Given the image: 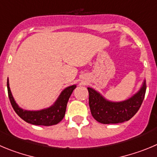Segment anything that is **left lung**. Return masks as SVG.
Here are the masks:
<instances>
[{"mask_svg": "<svg viewBox=\"0 0 157 157\" xmlns=\"http://www.w3.org/2000/svg\"><path fill=\"white\" fill-rule=\"evenodd\" d=\"M87 90L89 106L94 119L104 124H119L129 121L138 112L145 98L146 84L144 80L136 94L122 101H109L94 89L87 87Z\"/></svg>", "mask_w": 157, "mask_h": 157, "instance_id": "obj_1", "label": "left lung"}]
</instances>
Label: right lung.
Segmentation results:
<instances>
[{
	"mask_svg": "<svg viewBox=\"0 0 157 157\" xmlns=\"http://www.w3.org/2000/svg\"><path fill=\"white\" fill-rule=\"evenodd\" d=\"M76 87H77L76 85H72L65 88L52 106L37 111H30V110L23 109L17 105L10 90L8 78L7 81L8 97L15 112L26 122L34 125H42V126L55 125L59 124L63 119L66 113V105L69 98Z\"/></svg>",
	"mask_w": 157,
	"mask_h": 157,
	"instance_id": "1",
	"label": "right lung"
}]
</instances>
